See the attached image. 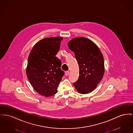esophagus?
<instances>
[{"instance_id":"obj_1","label":"esophagus","mask_w":133,"mask_h":133,"mask_svg":"<svg viewBox=\"0 0 133 133\" xmlns=\"http://www.w3.org/2000/svg\"><path fill=\"white\" fill-rule=\"evenodd\" d=\"M69 74V71H66V72H65V75L68 76Z\"/></svg>"}]
</instances>
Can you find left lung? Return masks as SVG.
Returning a JSON list of instances; mask_svg holds the SVG:
<instances>
[{
	"label": "left lung",
	"instance_id": "left-lung-1",
	"mask_svg": "<svg viewBox=\"0 0 133 133\" xmlns=\"http://www.w3.org/2000/svg\"><path fill=\"white\" fill-rule=\"evenodd\" d=\"M68 46L74 52L79 67L78 80L73 85L79 93L89 94L94 90L103 76V55L97 46L86 38H73Z\"/></svg>",
	"mask_w": 133,
	"mask_h": 133
}]
</instances>
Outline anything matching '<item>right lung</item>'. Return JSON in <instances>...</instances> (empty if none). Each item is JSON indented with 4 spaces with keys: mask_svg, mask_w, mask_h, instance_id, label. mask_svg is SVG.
Returning <instances> with one entry per match:
<instances>
[{
    "mask_svg": "<svg viewBox=\"0 0 133 133\" xmlns=\"http://www.w3.org/2000/svg\"><path fill=\"white\" fill-rule=\"evenodd\" d=\"M62 39L60 37L41 39L28 57L26 76L35 91L45 97L57 92V87L64 75L60 68L61 61L56 57Z\"/></svg>",
    "mask_w": 133,
    "mask_h": 133,
    "instance_id": "1",
    "label": "right lung"
}]
</instances>
